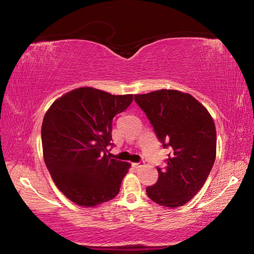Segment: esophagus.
Here are the masks:
<instances>
[{
  "label": "esophagus",
  "instance_id": "obj_1",
  "mask_svg": "<svg viewBox=\"0 0 254 254\" xmlns=\"http://www.w3.org/2000/svg\"><path fill=\"white\" fill-rule=\"evenodd\" d=\"M144 165V163H142V161H141V163H133L132 164V166L134 167V168H139V167H142Z\"/></svg>",
  "mask_w": 254,
  "mask_h": 254
}]
</instances>
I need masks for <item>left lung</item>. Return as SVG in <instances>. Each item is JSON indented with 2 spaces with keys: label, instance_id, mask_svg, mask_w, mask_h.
Returning <instances> with one entry per match:
<instances>
[{
  "label": "left lung",
  "instance_id": "left-lung-1",
  "mask_svg": "<svg viewBox=\"0 0 254 254\" xmlns=\"http://www.w3.org/2000/svg\"><path fill=\"white\" fill-rule=\"evenodd\" d=\"M164 147L170 146L166 169L146 188L148 197L165 207L187 204L206 181L216 158V127L201 102L176 89L134 95Z\"/></svg>",
  "mask_w": 254,
  "mask_h": 254
}]
</instances>
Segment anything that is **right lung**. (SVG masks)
Masks as SVG:
<instances>
[{
	"mask_svg": "<svg viewBox=\"0 0 254 254\" xmlns=\"http://www.w3.org/2000/svg\"><path fill=\"white\" fill-rule=\"evenodd\" d=\"M133 95H111L79 87L55 100L41 127L44 159L52 180L69 201L94 207L120 191L131 164L110 159L112 119L132 104Z\"/></svg>",
	"mask_w": 254,
	"mask_h": 254,
	"instance_id": "add662e5",
	"label": "right lung"
}]
</instances>
